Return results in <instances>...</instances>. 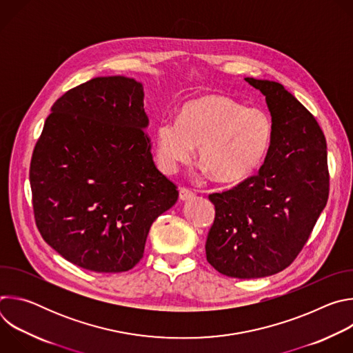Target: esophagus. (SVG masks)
Segmentation results:
<instances>
[{
  "instance_id": "obj_1",
  "label": "esophagus",
  "mask_w": 353,
  "mask_h": 353,
  "mask_svg": "<svg viewBox=\"0 0 353 353\" xmlns=\"http://www.w3.org/2000/svg\"><path fill=\"white\" fill-rule=\"evenodd\" d=\"M179 196H180V199L187 201V199H192L195 196V192L192 190L187 188V187H181L180 192H179Z\"/></svg>"
}]
</instances>
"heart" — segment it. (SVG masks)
I'll use <instances>...</instances> for the list:
<instances>
[{
    "mask_svg": "<svg viewBox=\"0 0 353 353\" xmlns=\"http://www.w3.org/2000/svg\"><path fill=\"white\" fill-rule=\"evenodd\" d=\"M274 137L267 112L245 108L234 99L210 93L185 103L177 120L157 127L155 154L161 170L176 172L188 163L198 145V158L218 181H240L265 161Z\"/></svg>",
    "mask_w": 353,
    "mask_h": 353,
    "instance_id": "b5f03b06",
    "label": "heart"
}]
</instances>
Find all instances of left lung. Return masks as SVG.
Wrapping results in <instances>:
<instances>
[{"label":"left lung","instance_id":"1","mask_svg":"<svg viewBox=\"0 0 353 353\" xmlns=\"http://www.w3.org/2000/svg\"><path fill=\"white\" fill-rule=\"evenodd\" d=\"M267 100L274 137L259 173L210 194L215 219L208 263L221 274L251 279L289 267L327 205V142L314 116L281 83L245 78Z\"/></svg>","mask_w":353,"mask_h":353}]
</instances>
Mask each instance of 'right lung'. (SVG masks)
Wrapping results in <instances>:
<instances>
[{
	"label": "right lung",
	"instance_id": "1",
	"mask_svg": "<svg viewBox=\"0 0 353 353\" xmlns=\"http://www.w3.org/2000/svg\"><path fill=\"white\" fill-rule=\"evenodd\" d=\"M142 83L99 77L65 92L46 119L29 179L36 226L67 261L124 272L179 196L152 159Z\"/></svg>",
	"mask_w": 353,
	"mask_h": 353
}]
</instances>
